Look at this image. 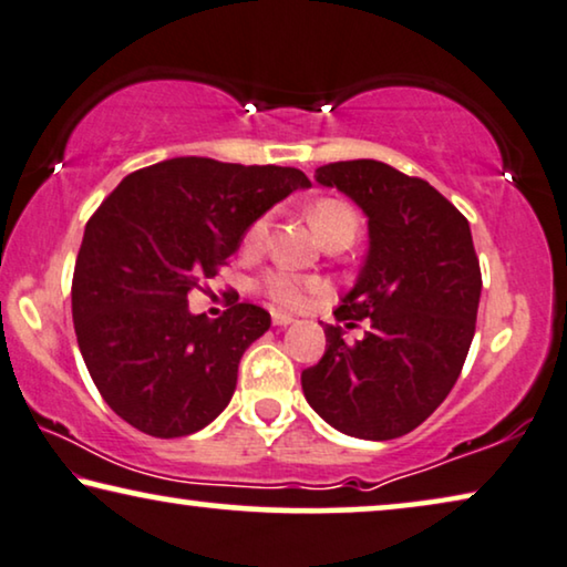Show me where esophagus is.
I'll use <instances>...</instances> for the list:
<instances>
[{
    "label": "esophagus",
    "instance_id": "1",
    "mask_svg": "<svg viewBox=\"0 0 567 567\" xmlns=\"http://www.w3.org/2000/svg\"><path fill=\"white\" fill-rule=\"evenodd\" d=\"M295 318L290 313H282V310H272V323L275 326H290Z\"/></svg>",
    "mask_w": 567,
    "mask_h": 567
}]
</instances>
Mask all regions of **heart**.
Wrapping results in <instances>:
<instances>
[{"instance_id":"1","label":"heart","mask_w":567,"mask_h":567,"mask_svg":"<svg viewBox=\"0 0 567 567\" xmlns=\"http://www.w3.org/2000/svg\"><path fill=\"white\" fill-rule=\"evenodd\" d=\"M272 213H259L249 226L244 228L241 234V251L246 257H257V254L265 251L269 230H272ZM308 218L318 230V236L323 238L326 244L331 241H349L352 244L357 234H360V218H357L354 207L337 200V197H326V200H318L310 205ZM259 290L267 295L269 300L277 302V306L285 308H302L310 298L323 292V282L318 280H302V277H295L285 269H269V272L261 275Z\"/></svg>"}]
</instances>
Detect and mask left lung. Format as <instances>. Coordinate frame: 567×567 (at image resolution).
<instances>
[{
	"label": "left lung",
	"instance_id": "8db88e82",
	"mask_svg": "<svg viewBox=\"0 0 567 567\" xmlns=\"http://www.w3.org/2000/svg\"><path fill=\"white\" fill-rule=\"evenodd\" d=\"M316 179L367 215L370 251L333 316L370 329L349 344L341 326H326L302 393L339 432L395 440L440 409L473 344L483 277L470 223L426 179L374 158L318 166Z\"/></svg>",
	"mask_w": 567,
	"mask_h": 567
}]
</instances>
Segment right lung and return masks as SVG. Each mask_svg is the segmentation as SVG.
I'll return each instance as SVG.
<instances>
[{
  "instance_id": "obj_1",
  "label": "right lung",
  "mask_w": 567,
  "mask_h": 567,
  "mask_svg": "<svg viewBox=\"0 0 567 567\" xmlns=\"http://www.w3.org/2000/svg\"><path fill=\"white\" fill-rule=\"evenodd\" d=\"M298 187L310 179L292 166L179 156L127 174L94 210L71 282L74 331L100 395L138 432L195 434L228 405L238 362L272 318L254 302L193 316L187 295Z\"/></svg>"
}]
</instances>
